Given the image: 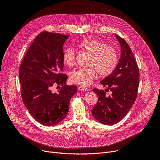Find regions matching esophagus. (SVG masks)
I'll return each mask as SVG.
<instances>
[{
  "label": "esophagus",
  "instance_id": "esophagus-1",
  "mask_svg": "<svg viewBox=\"0 0 160 160\" xmlns=\"http://www.w3.org/2000/svg\"><path fill=\"white\" fill-rule=\"evenodd\" d=\"M87 90H88V88H87L85 87H82V86L78 87V90L79 91H87Z\"/></svg>",
  "mask_w": 160,
  "mask_h": 160
}]
</instances>
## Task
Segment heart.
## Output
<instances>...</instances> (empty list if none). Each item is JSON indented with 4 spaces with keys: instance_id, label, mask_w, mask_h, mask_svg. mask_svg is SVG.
I'll return each instance as SVG.
<instances>
[{
    "instance_id": "heart-1",
    "label": "heart",
    "mask_w": 160,
    "mask_h": 160,
    "mask_svg": "<svg viewBox=\"0 0 160 160\" xmlns=\"http://www.w3.org/2000/svg\"><path fill=\"white\" fill-rule=\"evenodd\" d=\"M77 48L82 52L90 54L87 68H78L70 74L72 82L87 86L96 77L97 72L101 77L110 75L117 66L118 56L117 50L111 45L97 38H88L77 43ZM62 62L68 66H72L75 62V51L67 48L62 54Z\"/></svg>"
}]
</instances>
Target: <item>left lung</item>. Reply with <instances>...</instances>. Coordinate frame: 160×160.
<instances>
[{
    "mask_svg": "<svg viewBox=\"0 0 160 160\" xmlns=\"http://www.w3.org/2000/svg\"><path fill=\"white\" fill-rule=\"evenodd\" d=\"M120 43V58L117 67L100 83L112 92L106 96L103 90H92L98 96V102L92 109L94 118L104 125H112L121 121L133 106L138 94L139 71L133 52L128 43L114 34Z\"/></svg>",
    "mask_w": 160,
    "mask_h": 160,
    "instance_id": "obj_1",
    "label": "left lung"
}]
</instances>
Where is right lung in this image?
<instances>
[{
  "label": "right lung",
  "instance_id": "obj_1",
  "mask_svg": "<svg viewBox=\"0 0 160 160\" xmlns=\"http://www.w3.org/2000/svg\"><path fill=\"white\" fill-rule=\"evenodd\" d=\"M69 35L43 32L34 40L19 71L21 96L33 118L45 126H53L67 116L76 85H66L68 76L62 74V45ZM54 84L62 87L51 92Z\"/></svg>",
  "mask_w": 160,
  "mask_h": 160
}]
</instances>
